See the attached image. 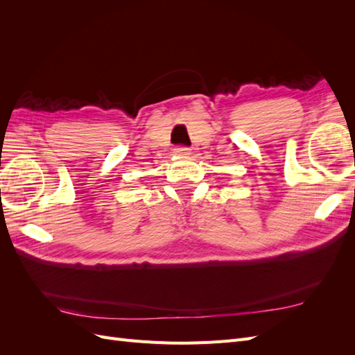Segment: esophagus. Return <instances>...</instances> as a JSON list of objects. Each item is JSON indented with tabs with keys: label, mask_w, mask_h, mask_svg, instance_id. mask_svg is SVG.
Wrapping results in <instances>:
<instances>
[{
	"label": "esophagus",
	"mask_w": 355,
	"mask_h": 355,
	"mask_svg": "<svg viewBox=\"0 0 355 355\" xmlns=\"http://www.w3.org/2000/svg\"><path fill=\"white\" fill-rule=\"evenodd\" d=\"M175 154L179 157H188L191 154V149L188 146H176Z\"/></svg>",
	"instance_id": "1"
}]
</instances>
